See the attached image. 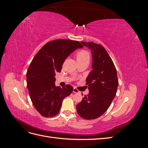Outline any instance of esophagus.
<instances>
[{
  "label": "esophagus",
  "instance_id": "34e87169",
  "mask_svg": "<svg viewBox=\"0 0 148 148\" xmlns=\"http://www.w3.org/2000/svg\"><path fill=\"white\" fill-rule=\"evenodd\" d=\"M73 92H75V93H79V92H80L77 88H73Z\"/></svg>",
  "mask_w": 148,
  "mask_h": 148
}]
</instances>
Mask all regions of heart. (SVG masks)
Masks as SVG:
<instances>
[{
    "label": "heart",
    "instance_id": "b5f03b06",
    "mask_svg": "<svg viewBox=\"0 0 148 148\" xmlns=\"http://www.w3.org/2000/svg\"><path fill=\"white\" fill-rule=\"evenodd\" d=\"M76 57H77V61L89 60V53L86 50H81L77 52L76 53Z\"/></svg>",
    "mask_w": 148,
    "mask_h": 148
}]
</instances>
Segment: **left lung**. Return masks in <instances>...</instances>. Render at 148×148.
<instances>
[{"mask_svg": "<svg viewBox=\"0 0 148 148\" xmlns=\"http://www.w3.org/2000/svg\"><path fill=\"white\" fill-rule=\"evenodd\" d=\"M81 42L91 51L92 70L86 80L89 95H84L77 110L83 119L92 120L104 114L114 99L119 83L117 73L112 60L102 45Z\"/></svg>", "mask_w": 148, "mask_h": 148, "instance_id": "left-lung-1", "label": "left lung"}]
</instances>
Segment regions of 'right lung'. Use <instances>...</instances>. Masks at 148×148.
<instances>
[{
	"mask_svg": "<svg viewBox=\"0 0 148 148\" xmlns=\"http://www.w3.org/2000/svg\"><path fill=\"white\" fill-rule=\"evenodd\" d=\"M77 41L59 39L47 42L34 57L26 73L31 102L43 117H52L59 112L62 101L72 92L70 84L56 86L55 75L70 53L83 47Z\"/></svg>",
	"mask_w": 148,
	"mask_h": 148,
	"instance_id": "1",
	"label": "right lung"
}]
</instances>
